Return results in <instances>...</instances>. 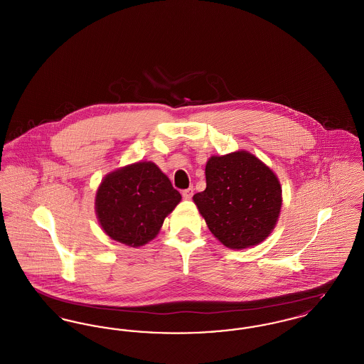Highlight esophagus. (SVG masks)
<instances>
[{"label": "esophagus", "mask_w": 364, "mask_h": 364, "mask_svg": "<svg viewBox=\"0 0 364 364\" xmlns=\"http://www.w3.org/2000/svg\"><path fill=\"white\" fill-rule=\"evenodd\" d=\"M192 195H193V188H192V187L183 191V198H184V199H187V200L192 198Z\"/></svg>", "instance_id": "1"}]
</instances>
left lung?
<instances>
[{
  "label": "left lung",
  "instance_id": "left-lung-1",
  "mask_svg": "<svg viewBox=\"0 0 364 364\" xmlns=\"http://www.w3.org/2000/svg\"><path fill=\"white\" fill-rule=\"evenodd\" d=\"M205 173L206 190L192 199L214 237L232 250L266 240L282 206L277 174L245 150L210 156Z\"/></svg>",
  "mask_w": 364,
  "mask_h": 364
}]
</instances>
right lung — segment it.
<instances>
[{
	"label": "right lung",
	"mask_w": 364,
	"mask_h": 364,
	"mask_svg": "<svg viewBox=\"0 0 364 364\" xmlns=\"http://www.w3.org/2000/svg\"><path fill=\"white\" fill-rule=\"evenodd\" d=\"M180 200L154 162L139 161L105 176L95 193V214L112 240L138 248L156 237Z\"/></svg>",
	"instance_id": "right-lung-1"
}]
</instances>
